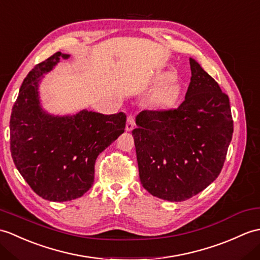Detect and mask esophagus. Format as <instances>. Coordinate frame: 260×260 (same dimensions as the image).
I'll return each instance as SVG.
<instances>
[{"label":"esophagus","mask_w":260,"mask_h":260,"mask_svg":"<svg viewBox=\"0 0 260 260\" xmlns=\"http://www.w3.org/2000/svg\"><path fill=\"white\" fill-rule=\"evenodd\" d=\"M134 126H135V119H134V117L133 116H128L127 117V123H126V131L127 132H131V131H133V128H134Z\"/></svg>","instance_id":"esophagus-1"}]
</instances>
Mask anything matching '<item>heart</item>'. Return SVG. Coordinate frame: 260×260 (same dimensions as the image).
<instances>
[{"label":"heart","instance_id":"heart-1","mask_svg":"<svg viewBox=\"0 0 260 260\" xmlns=\"http://www.w3.org/2000/svg\"><path fill=\"white\" fill-rule=\"evenodd\" d=\"M171 74L170 73H161L158 76V80L160 83H166L171 80ZM177 95V88L175 86H165L159 92V99L160 101L164 103V104H167L171 101H173Z\"/></svg>","mask_w":260,"mask_h":260}]
</instances>
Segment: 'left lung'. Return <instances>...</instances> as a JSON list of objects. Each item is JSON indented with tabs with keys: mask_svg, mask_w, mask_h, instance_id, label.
Segmentation results:
<instances>
[{
	"mask_svg": "<svg viewBox=\"0 0 260 260\" xmlns=\"http://www.w3.org/2000/svg\"><path fill=\"white\" fill-rule=\"evenodd\" d=\"M185 101L176 110L143 111L133 129L141 184L168 202L197 195L218 177L234 123L229 99L196 59Z\"/></svg>",
	"mask_w": 260,
	"mask_h": 260,
	"instance_id": "8db88e82",
	"label": "left lung"
}]
</instances>
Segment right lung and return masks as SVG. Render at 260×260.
<instances>
[{
  "mask_svg": "<svg viewBox=\"0 0 260 260\" xmlns=\"http://www.w3.org/2000/svg\"><path fill=\"white\" fill-rule=\"evenodd\" d=\"M57 52L24 78L10 119L11 154L25 182L42 198L69 202L94 183L98 156L124 133L125 113L104 115L81 110L55 115L42 104L40 85L61 59Z\"/></svg>",
  "mask_w": 260,
  "mask_h": 260,
  "instance_id": "obj_1",
  "label": "right lung"
}]
</instances>
